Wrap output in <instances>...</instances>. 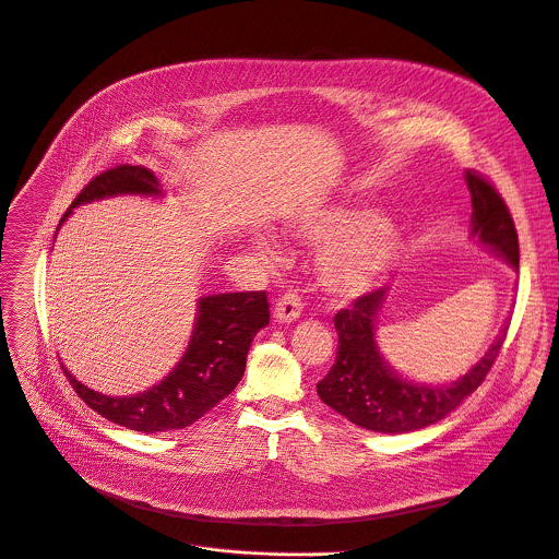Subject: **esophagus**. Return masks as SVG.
<instances>
[{
    "instance_id": "obj_1",
    "label": "esophagus",
    "mask_w": 559,
    "mask_h": 559,
    "mask_svg": "<svg viewBox=\"0 0 559 559\" xmlns=\"http://www.w3.org/2000/svg\"><path fill=\"white\" fill-rule=\"evenodd\" d=\"M300 311H302L300 298L296 294H285L274 305V321L278 325H289L300 316Z\"/></svg>"
}]
</instances>
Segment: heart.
I'll return each instance as SVG.
<instances>
[{
  "instance_id": "heart-1",
  "label": "heart",
  "mask_w": 559,
  "mask_h": 559,
  "mask_svg": "<svg viewBox=\"0 0 559 559\" xmlns=\"http://www.w3.org/2000/svg\"><path fill=\"white\" fill-rule=\"evenodd\" d=\"M373 223L376 216L371 214H347L334 210L313 212L298 223L296 234L305 243L313 248L335 246L321 259V281L330 294L338 298H356L367 294L401 254L403 246L397 231L386 223ZM367 224L372 227L368 228ZM358 226L368 229L350 237L348 234ZM252 243L263 261L278 259V248L270 234L257 231Z\"/></svg>"
}]
</instances>
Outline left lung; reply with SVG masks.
<instances>
[{
    "instance_id": "8db88e82",
    "label": "left lung",
    "mask_w": 559,
    "mask_h": 559,
    "mask_svg": "<svg viewBox=\"0 0 559 559\" xmlns=\"http://www.w3.org/2000/svg\"><path fill=\"white\" fill-rule=\"evenodd\" d=\"M471 192V236L504 259L515 272L520 246L513 218L498 190L475 173H464ZM386 300V287L360 296L334 316L338 354L330 373L316 384L321 401L349 423L376 433H409L447 418L483 384L504 343L509 323L464 376L447 384H425L397 373L380 354L376 321Z\"/></svg>"
}]
</instances>
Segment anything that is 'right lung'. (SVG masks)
Instances as JSON below:
<instances>
[{"instance_id":"add662e5","label":"right lung","mask_w":559,"mask_h":559,"mask_svg":"<svg viewBox=\"0 0 559 559\" xmlns=\"http://www.w3.org/2000/svg\"><path fill=\"white\" fill-rule=\"evenodd\" d=\"M119 194L162 199L164 190L152 170L143 166H117L95 177L79 192L59 221V227L74 207ZM267 323L270 305L265 292L201 296L188 349L177 367L162 382L134 395L99 393L79 382L63 365L61 369L76 395L115 425L143 433L183 429L234 391L243 378L250 345Z\"/></svg>"}]
</instances>
